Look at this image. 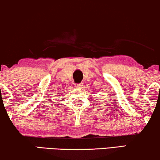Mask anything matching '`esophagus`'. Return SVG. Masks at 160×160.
<instances>
[{"mask_svg":"<svg viewBox=\"0 0 160 160\" xmlns=\"http://www.w3.org/2000/svg\"><path fill=\"white\" fill-rule=\"evenodd\" d=\"M82 86H83L82 84H75V87H77V88H82Z\"/></svg>","mask_w":160,"mask_h":160,"instance_id":"34e87169","label":"esophagus"}]
</instances>
